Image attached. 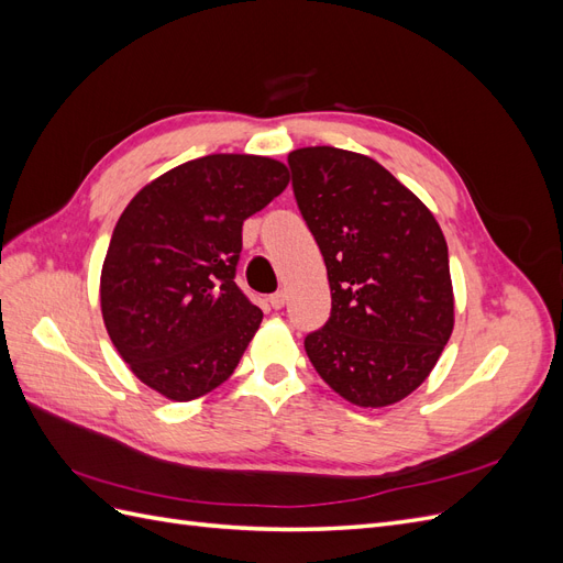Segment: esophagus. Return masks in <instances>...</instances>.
I'll return each instance as SVG.
<instances>
[{
	"mask_svg": "<svg viewBox=\"0 0 563 563\" xmlns=\"http://www.w3.org/2000/svg\"><path fill=\"white\" fill-rule=\"evenodd\" d=\"M269 305H272V308H275V310H282L284 305H286V294H284V291L272 294V296H269Z\"/></svg>",
	"mask_w": 563,
	"mask_h": 563,
	"instance_id": "obj_1",
	"label": "esophagus"
}]
</instances>
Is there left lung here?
<instances>
[{
  "instance_id": "1",
  "label": "left lung",
  "mask_w": 563,
  "mask_h": 563,
  "mask_svg": "<svg viewBox=\"0 0 563 563\" xmlns=\"http://www.w3.org/2000/svg\"><path fill=\"white\" fill-rule=\"evenodd\" d=\"M288 166L331 286V317L305 338V352L350 404H397L430 376L453 331L444 232L366 155L300 147Z\"/></svg>"
}]
</instances>
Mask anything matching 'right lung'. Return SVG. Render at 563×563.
I'll use <instances>...</instances> for the list:
<instances>
[{
  "instance_id": "obj_1",
  "label": "right lung",
  "mask_w": 563,
  "mask_h": 563,
  "mask_svg": "<svg viewBox=\"0 0 563 563\" xmlns=\"http://www.w3.org/2000/svg\"><path fill=\"white\" fill-rule=\"evenodd\" d=\"M288 185L258 155H207L147 183L119 216L100 272V310L133 376L192 401L225 383L263 312L234 284L242 225Z\"/></svg>"
}]
</instances>
